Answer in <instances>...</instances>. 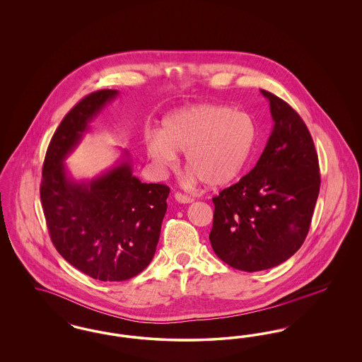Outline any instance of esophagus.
<instances>
[{
    "label": "esophagus",
    "instance_id": "34e87169",
    "mask_svg": "<svg viewBox=\"0 0 362 362\" xmlns=\"http://www.w3.org/2000/svg\"><path fill=\"white\" fill-rule=\"evenodd\" d=\"M173 198H175V201H177L179 204H189V202H192V199L189 198V195H185V194H182V192H175V194H173Z\"/></svg>",
    "mask_w": 362,
    "mask_h": 362
}]
</instances>
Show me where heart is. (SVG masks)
<instances>
[{
    "label": "heart",
    "mask_w": 362,
    "mask_h": 362,
    "mask_svg": "<svg viewBox=\"0 0 362 362\" xmlns=\"http://www.w3.org/2000/svg\"><path fill=\"white\" fill-rule=\"evenodd\" d=\"M257 141V124L244 111L223 104H195L173 111L146 139V153L170 168L185 152L189 173L211 189H223L244 173Z\"/></svg>",
    "instance_id": "obj_1"
}]
</instances>
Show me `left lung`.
<instances>
[{
    "instance_id": "left-lung-1",
    "label": "left lung",
    "mask_w": 362,
    "mask_h": 362,
    "mask_svg": "<svg viewBox=\"0 0 362 362\" xmlns=\"http://www.w3.org/2000/svg\"><path fill=\"white\" fill-rule=\"evenodd\" d=\"M270 102L273 133L257 165L213 198L209 239L233 269L260 272L288 260L303 245L320 189L319 160L307 124L285 100Z\"/></svg>"
}]
</instances>
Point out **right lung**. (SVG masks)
Masks as SVG:
<instances>
[{
    "label": "right lung",
    "mask_w": 362,
    "mask_h": 362,
    "mask_svg": "<svg viewBox=\"0 0 362 362\" xmlns=\"http://www.w3.org/2000/svg\"><path fill=\"white\" fill-rule=\"evenodd\" d=\"M115 89L89 93L55 130L42 173L40 201L52 244L77 270L99 281H124L153 259L170 187L141 183L129 160L90 182L71 180L64 160Z\"/></svg>",
    "instance_id": "obj_1"
}]
</instances>
